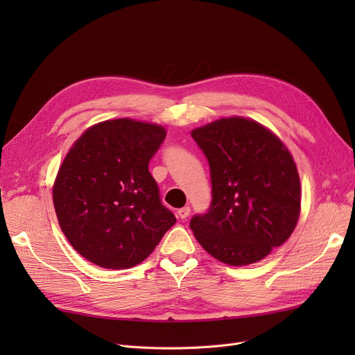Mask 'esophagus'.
Here are the masks:
<instances>
[{
    "mask_svg": "<svg viewBox=\"0 0 355 355\" xmlns=\"http://www.w3.org/2000/svg\"><path fill=\"white\" fill-rule=\"evenodd\" d=\"M190 211H191L190 207H182V209L178 210V216H180V218L184 220V218H187L190 216Z\"/></svg>",
    "mask_w": 355,
    "mask_h": 355,
    "instance_id": "1",
    "label": "esophagus"
}]
</instances>
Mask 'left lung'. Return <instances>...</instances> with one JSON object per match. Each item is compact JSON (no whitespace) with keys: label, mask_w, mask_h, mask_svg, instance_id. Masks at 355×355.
Returning a JSON list of instances; mask_svg holds the SVG:
<instances>
[{"label":"left lung","mask_w":355,"mask_h":355,"mask_svg":"<svg viewBox=\"0 0 355 355\" xmlns=\"http://www.w3.org/2000/svg\"><path fill=\"white\" fill-rule=\"evenodd\" d=\"M210 165L211 204L190 227L198 243L232 266L256 263L292 234L301 211V182L284 142L246 118L194 129Z\"/></svg>","instance_id":"8db88e82"}]
</instances>
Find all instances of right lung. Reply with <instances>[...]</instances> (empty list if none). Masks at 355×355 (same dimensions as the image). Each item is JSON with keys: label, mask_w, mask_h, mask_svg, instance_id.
Listing matches in <instances>:
<instances>
[{"label": "right lung", "mask_w": 355, "mask_h": 355, "mask_svg": "<svg viewBox=\"0 0 355 355\" xmlns=\"http://www.w3.org/2000/svg\"><path fill=\"white\" fill-rule=\"evenodd\" d=\"M165 135L159 125L122 118L93 125L70 148L53 202L69 243L89 262L134 268L175 225L148 170Z\"/></svg>", "instance_id": "1"}]
</instances>
